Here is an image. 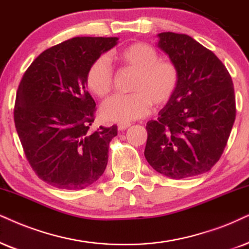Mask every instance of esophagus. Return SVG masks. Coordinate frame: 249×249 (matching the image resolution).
I'll list each match as a JSON object with an SVG mask.
<instances>
[{"label": "esophagus", "mask_w": 249, "mask_h": 249, "mask_svg": "<svg viewBox=\"0 0 249 249\" xmlns=\"http://www.w3.org/2000/svg\"><path fill=\"white\" fill-rule=\"evenodd\" d=\"M130 126H131L130 123H119V124H118V130L119 131H124V130H126V128L130 127Z\"/></svg>", "instance_id": "esophagus-1"}]
</instances>
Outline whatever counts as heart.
Wrapping results in <instances>:
<instances>
[{"instance_id": "heart-1", "label": "heart", "mask_w": 249, "mask_h": 249, "mask_svg": "<svg viewBox=\"0 0 249 249\" xmlns=\"http://www.w3.org/2000/svg\"><path fill=\"white\" fill-rule=\"evenodd\" d=\"M115 57L137 72L131 85L133 93L116 95L101 106V116L107 121L130 123L144 117L152 103L156 107L170 101L178 87L179 71L171 61H164L147 43L137 42L115 53ZM87 86L99 97H106L114 85V70L107 56H100L92 63L86 75Z\"/></svg>"}]
</instances>
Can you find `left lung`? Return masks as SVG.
Listing matches in <instances>:
<instances>
[{
	"mask_svg": "<svg viewBox=\"0 0 249 249\" xmlns=\"http://www.w3.org/2000/svg\"><path fill=\"white\" fill-rule=\"evenodd\" d=\"M157 47L177 65L174 96L147 123L144 157L172 179L209 171L226 146L235 119L231 75L218 57L186 34L163 32Z\"/></svg>",
	"mask_w": 249,
	"mask_h": 249,
	"instance_id": "1",
	"label": "left lung"
}]
</instances>
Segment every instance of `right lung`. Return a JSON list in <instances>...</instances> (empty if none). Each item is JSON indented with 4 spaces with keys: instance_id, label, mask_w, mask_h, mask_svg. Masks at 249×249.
Listing matches in <instances>:
<instances>
[{
    "instance_id": "right-lung-1",
    "label": "right lung",
    "mask_w": 249,
    "mask_h": 249,
    "mask_svg": "<svg viewBox=\"0 0 249 249\" xmlns=\"http://www.w3.org/2000/svg\"><path fill=\"white\" fill-rule=\"evenodd\" d=\"M118 37L78 36L45 50L23 75L15 125L37 177L62 190H83L105 172L117 126L90 131L95 101L87 92L92 63Z\"/></svg>"
}]
</instances>
